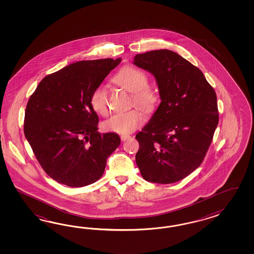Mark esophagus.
<instances>
[{
  "label": "esophagus",
  "mask_w": 254,
  "mask_h": 254,
  "mask_svg": "<svg viewBox=\"0 0 254 254\" xmlns=\"http://www.w3.org/2000/svg\"><path fill=\"white\" fill-rule=\"evenodd\" d=\"M128 138H130V136L129 135H122L121 136V139L125 141V140H127V139H128Z\"/></svg>",
  "instance_id": "obj_1"
}]
</instances>
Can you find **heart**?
<instances>
[{
	"instance_id": "b5f03b06",
	"label": "heart",
	"mask_w": 254,
	"mask_h": 254,
	"mask_svg": "<svg viewBox=\"0 0 254 254\" xmlns=\"http://www.w3.org/2000/svg\"><path fill=\"white\" fill-rule=\"evenodd\" d=\"M115 81L129 92L133 93V102L139 107L151 109L155 105L157 94L148 85L149 77L142 69L133 66H126L116 74ZM90 104L98 115H107L109 112L107 91L103 85H99L95 88L90 97ZM142 121L143 118L140 112L134 109L111 116L103 123V129L127 135L135 130Z\"/></svg>"
}]
</instances>
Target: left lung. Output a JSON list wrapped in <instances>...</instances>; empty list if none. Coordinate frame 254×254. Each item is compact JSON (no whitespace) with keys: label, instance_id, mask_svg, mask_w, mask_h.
Masks as SVG:
<instances>
[{"label":"left lung","instance_id":"obj_1","mask_svg":"<svg viewBox=\"0 0 254 254\" xmlns=\"http://www.w3.org/2000/svg\"><path fill=\"white\" fill-rule=\"evenodd\" d=\"M133 64L154 75L161 99L136 135V163L148 182L176 183L207 154L219 122L215 91L198 68L168 49L136 55Z\"/></svg>","mask_w":254,"mask_h":254}]
</instances>
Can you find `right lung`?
Here are the masks:
<instances>
[{"instance_id":"add662e5","label":"right lung","mask_w":254,"mask_h":254,"mask_svg":"<svg viewBox=\"0 0 254 254\" xmlns=\"http://www.w3.org/2000/svg\"><path fill=\"white\" fill-rule=\"evenodd\" d=\"M121 59L82 61L45 77L28 101L24 134L49 177L69 187L91 185L120 145L116 133L100 134L90 97Z\"/></svg>"}]
</instances>
